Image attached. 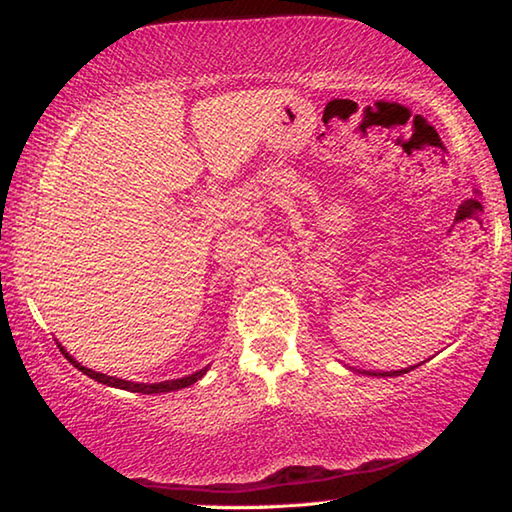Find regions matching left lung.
<instances>
[{"label": "left lung", "mask_w": 512, "mask_h": 512, "mask_svg": "<svg viewBox=\"0 0 512 512\" xmlns=\"http://www.w3.org/2000/svg\"><path fill=\"white\" fill-rule=\"evenodd\" d=\"M412 369V367H410ZM410 369H401V371H383V374H380V371H378V374H371V376H401V374H407V371H410Z\"/></svg>", "instance_id": "8db88e82"}]
</instances>
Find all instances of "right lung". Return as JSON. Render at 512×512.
I'll use <instances>...</instances> for the list:
<instances>
[{
	"label": "right lung",
	"mask_w": 512,
	"mask_h": 512,
	"mask_svg": "<svg viewBox=\"0 0 512 512\" xmlns=\"http://www.w3.org/2000/svg\"><path fill=\"white\" fill-rule=\"evenodd\" d=\"M60 347V345H58ZM60 351L64 353V358H67L73 367H78L82 374H87L89 378H94V380H98V383H102V385H109V387H120V389H127V392H138V394H163V392H176V389H183V387H188V385H194L197 383L199 378H203V374H206L208 369H201V371H197V374H192V376H185V378H176V380H165V383H152V385H147V383H129V380H120V378H114V376H107V374H98V371H91V369H87V367H82L80 362H76L73 360L67 351H64L62 347H60Z\"/></svg>",
	"instance_id": "obj_1"
}]
</instances>
